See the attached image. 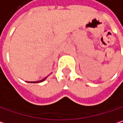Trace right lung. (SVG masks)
Wrapping results in <instances>:
<instances>
[{
	"label": "right lung",
	"mask_w": 123,
	"mask_h": 123,
	"mask_svg": "<svg viewBox=\"0 0 123 123\" xmlns=\"http://www.w3.org/2000/svg\"><path fill=\"white\" fill-rule=\"evenodd\" d=\"M47 78V76L45 77V78H44L43 79H42V80H40V81H29V83H39V82H42V81H44Z\"/></svg>",
	"instance_id": "1"
}]
</instances>
